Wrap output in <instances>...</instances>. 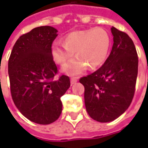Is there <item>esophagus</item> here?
I'll list each match as a JSON object with an SVG mask.
<instances>
[{"instance_id": "esophagus-1", "label": "esophagus", "mask_w": 148, "mask_h": 148, "mask_svg": "<svg viewBox=\"0 0 148 148\" xmlns=\"http://www.w3.org/2000/svg\"><path fill=\"white\" fill-rule=\"evenodd\" d=\"M77 82V77H71V85H74Z\"/></svg>"}]
</instances>
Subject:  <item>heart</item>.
I'll return each mask as SVG.
<instances>
[{
    "mask_svg": "<svg viewBox=\"0 0 148 148\" xmlns=\"http://www.w3.org/2000/svg\"><path fill=\"white\" fill-rule=\"evenodd\" d=\"M111 39L102 28L76 31L69 33L64 43L55 42L51 47V55L56 63L62 65L72 58L75 52L77 58L65 65V74L76 76L83 73L89 66L96 69L104 63L109 53Z\"/></svg>",
    "mask_w": 148,
    "mask_h": 148,
    "instance_id": "obj_1",
    "label": "heart"
}]
</instances>
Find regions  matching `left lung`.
Listing matches in <instances>:
<instances>
[{
    "mask_svg": "<svg viewBox=\"0 0 148 148\" xmlns=\"http://www.w3.org/2000/svg\"><path fill=\"white\" fill-rule=\"evenodd\" d=\"M113 45L101 67L81 77L86 109L93 120L106 123L126 111L133 99L138 74V55L133 41L112 27Z\"/></svg>",
    "mask_w": 148,
    "mask_h": 148,
    "instance_id": "1",
    "label": "left lung"
}]
</instances>
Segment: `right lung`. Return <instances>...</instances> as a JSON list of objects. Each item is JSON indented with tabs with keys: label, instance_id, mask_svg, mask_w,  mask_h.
<instances>
[{
	"label": "right lung",
	"instance_id": "obj_1",
	"mask_svg": "<svg viewBox=\"0 0 148 148\" xmlns=\"http://www.w3.org/2000/svg\"><path fill=\"white\" fill-rule=\"evenodd\" d=\"M58 31L51 26L36 27L22 35L8 59V76L13 102L24 116L39 124H49L61 115V97L71 86L68 76L54 77L58 69L51 45Z\"/></svg>",
	"mask_w": 148,
	"mask_h": 148
}]
</instances>
